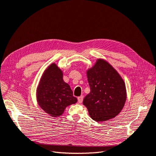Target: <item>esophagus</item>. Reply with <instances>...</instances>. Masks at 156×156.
Masks as SVG:
<instances>
[{
    "label": "esophagus",
    "instance_id": "34e87169",
    "mask_svg": "<svg viewBox=\"0 0 156 156\" xmlns=\"http://www.w3.org/2000/svg\"><path fill=\"white\" fill-rule=\"evenodd\" d=\"M77 100H78V102L79 103H81L83 102V96H81L77 98Z\"/></svg>",
    "mask_w": 156,
    "mask_h": 156
}]
</instances>
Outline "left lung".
Wrapping results in <instances>:
<instances>
[{
	"instance_id": "obj_1",
	"label": "left lung",
	"mask_w": 156,
	"mask_h": 156,
	"mask_svg": "<svg viewBox=\"0 0 156 156\" xmlns=\"http://www.w3.org/2000/svg\"><path fill=\"white\" fill-rule=\"evenodd\" d=\"M90 92L84 97L91 119L103 122L113 119L120 112L126 101V89L124 80L111 64L98 59L87 71Z\"/></svg>"
}]
</instances>
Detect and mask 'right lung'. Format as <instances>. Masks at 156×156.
<instances>
[{"label": "right lung", "instance_id": "add662e5", "mask_svg": "<svg viewBox=\"0 0 156 156\" xmlns=\"http://www.w3.org/2000/svg\"><path fill=\"white\" fill-rule=\"evenodd\" d=\"M40 107L51 116L62 115L67 106L77 101L68 84L63 81V73L56 64L46 69L37 88Z\"/></svg>", "mask_w": 156, "mask_h": 156}]
</instances>
